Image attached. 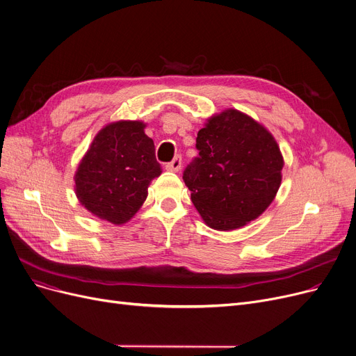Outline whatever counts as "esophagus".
I'll list each match as a JSON object with an SVG mask.
<instances>
[{
  "label": "esophagus",
  "instance_id": "obj_1",
  "mask_svg": "<svg viewBox=\"0 0 356 356\" xmlns=\"http://www.w3.org/2000/svg\"><path fill=\"white\" fill-rule=\"evenodd\" d=\"M180 167H181V157L176 156L170 163L165 164V170H168V172H179Z\"/></svg>",
  "mask_w": 356,
  "mask_h": 356
}]
</instances>
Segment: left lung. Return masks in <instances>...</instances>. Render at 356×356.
Here are the masks:
<instances>
[{
	"label": "left lung",
	"mask_w": 356,
	"mask_h": 356,
	"mask_svg": "<svg viewBox=\"0 0 356 356\" xmlns=\"http://www.w3.org/2000/svg\"><path fill=\"white\" fill-rule=\"evenodd\" d=\"M196 148L199 156L184 168L183 180L211 228L236 229L268 208L282 183L284 163L263 125L228 109L199 131Z\"/></svg>",
	"instance_id": "1"
}]
</instances>
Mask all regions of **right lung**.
<instances>
[{"label": "right lung", "mask_w": 356, "mask_h": 356, "mask_svg": "<svg viewBox=\"0 0 356 356\" xmlns=\"http://www.w3.org/2000/svg\"><path fill=\"white\" fill-rule=\"evenodd\" d=\"M144 127L140 121H120L102 128L74 176L83 207L115 225L136 215L149 181L161 175L154 143Z\"/></svg>", "instance_id": "add662e5"}]
</instances>
